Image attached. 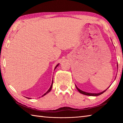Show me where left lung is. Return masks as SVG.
Here are the masks:
<instances>
[{
    "instance_id": "obj_1",
    "label": "left lung",
    "mask_w": 123,
    "mask_h": 123,
    "mask_svg": "<svg viewBox=\"0 0 123 123\" xmlns=\"http://www.w3.org/2000/svg\"><path fill=\"white\" fill-rule=\"evenodd\" d=\"M76 88H77V89H78V91L80 93H81V94H85V95H89V96H98V95H99L101 94H103L104 92H105L106 91V90H105V91H104L103 92H102L99 93H89L85 92L80 90V89L78 88V87H77L76 86Z\"/></svg>"
}]
</instances>
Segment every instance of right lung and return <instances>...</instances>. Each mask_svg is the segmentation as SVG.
Wrapping results in <instances>:
<instances>
[{
    "mask_svg": "<svg viewBox=\"0 0 123 123\" xmlns=\"http://www.w3.org/2000/svg\"><path fill=\"white\" fill-rule=\"evenodd\" d=\"M58 65H59V64H57V65L56 66V67H55V68L57 67L58 66ZM53 82H52V84H51V86H50V88L49 89V90H48V91L47 92L45 93V94H43V95H42V97H43V96H44V95H45V94H47V93H48L49 92L51 91V88H52V86H53ZM28 99H30V98H28Z\"/></svg>",
    "mask_w": 123,
    "mask_h": 123,
    "instance_id": "obj_1",
    "label": "right lung"
}]
</instances>
